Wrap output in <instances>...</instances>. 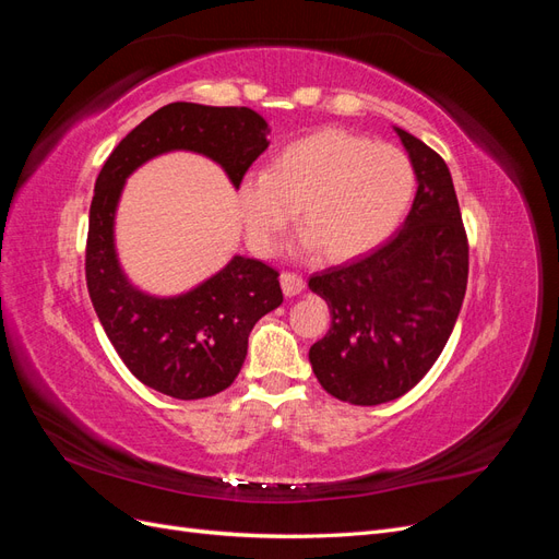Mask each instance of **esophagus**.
Wrapping results in <instances>:
<instances>
[{
	"label": "esophagus",
	"mask_w": 559,
	"mask_h": 559,
	"mask_svg": "<svg viewBox=\"0 0 559 559\" xmlns=\"http://www.w3.org/2000/svg\"><path fill=\"white\" fill-rule=\"evenodd\" d=\"M280 282H282V292L286 294V296H298L302 289H306V280H302L300 275H296V273H282L280 275Z\"/></svg>",
	"instance_id": "obj_1"
}]
</instances>
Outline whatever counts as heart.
I'll return each instance as SVG.
<instances>
[{
	"instance_id": "obj_1",
	"label": "heart",
	"mask_w": 559,
	"mask_h": 559,
	"mask_svg": "<svg viewBox=\"0 0 559 559\" xmlns=\"http://www.w3.org/2000/svg\"><path fill=\"white\" fill-rule=\"evenodd\" d=\"M415 195V167L394 144L321 128L282 146L267 170L245 175L238 210L251 249L267 257L296 218L298 251L343 261L386 240Z\"/></svg>"
}]
</instances>
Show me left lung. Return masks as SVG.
Returning a JSON list of instances; mask_svg holds the SVG:
<instances>
[{
  "label": "left lung",
  "instance_id": "8db88e82",
  "mask_svg": "<svg viewBox=\"0 0 559 559\" xmlns=\"http://www.w3.org/2000/svg\"><path fill=\"white\" fill-rule=\"evenodd\" d=\"M417 177L403 226L382 247L310 277L331 308L329 333L310 347L319 384L354 405L403 396L441 357L460 317L468 242L445 160L396 128Z\"/></svg>",
  "mask_w": 559,
  "mask_h": 559
}]
</instances>
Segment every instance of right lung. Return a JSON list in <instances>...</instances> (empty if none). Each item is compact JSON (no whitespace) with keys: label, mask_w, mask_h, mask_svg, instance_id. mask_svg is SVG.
<instances>
[{"label":"right lung","mask_w":559,"mask_h":559,"mask_svg":"<svg viewBox=\"0 0 559 559\" xmlns=\"http://www.w3.org/2000/svg\"><path fill=\"white\" fill-rule=\"evenodd\" d=\"M267 123L249 107L173 103L128 132L95 181L86 242V284L107 337L130 373L156 392L193 401L238 378L257 321L282 306L280 273L233 257L195 289L160 298L132 286L114 245V218L126 179L167 151H193L218 163L238 189L267 148Z\"/></svg>","instance_id":"1"}]
</instances>
